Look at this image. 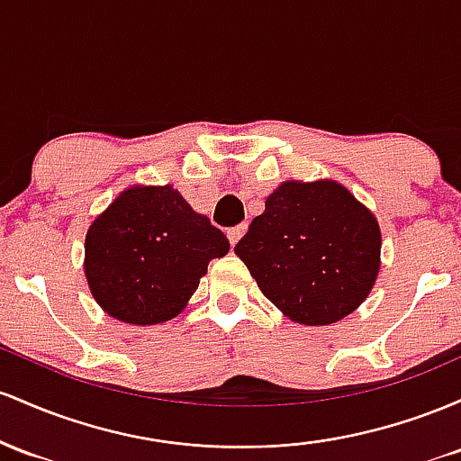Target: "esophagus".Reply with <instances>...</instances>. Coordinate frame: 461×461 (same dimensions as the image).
<instances>
[{
  "instance_id": "1",
  "label": "esophagus",
  "mask_w": 461,
  "mask_h": 461,
  "mask_svg": "<svg viewBox=\"0 0 461 461\" xmlns=\"http://www.w3.org/2000/svg\"><path fill=\"white\" fill-rule=\"evenodd\" d=\"M248 230V224H240V226H232V229H229V240H230V246H235L237 241L244 237V232Z\"/></svg>"
}]
</instances>
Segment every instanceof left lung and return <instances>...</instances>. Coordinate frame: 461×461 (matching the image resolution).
Wrapping results in <instances>:
<instances>
[{
  "instance_id": "left-lung-1",
  "label": "left lung",
  "mask_w": 461,
  "mask_h": 461,
  "mask_svg": "<svg viewBox=\"0 0 461 461\" xmlns=\"http://www.w3.org/2000/svg\"><path fill=\"white\" fill-rule=\"evenodd\" d=\"M263 296L300 324L353 313L379 274L375 215L342 185L283 183L235 246Z\"/></svg>"
}]
</instances>
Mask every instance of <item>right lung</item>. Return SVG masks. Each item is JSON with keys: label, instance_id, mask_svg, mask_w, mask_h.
Masks as SVG:
<instances>
[{"label": "right lung", "instance_id": "add662e5", "mask_svg": "<svg viewBox=\"0 0 461 461\" xmlns=\"http://www.w3.org/2000/svg\"><path fill=\"white\" fill-rule=\"evenodd\" d=\"M229 240L178 191L126 189L86 232V281L108 315L158 324L183 312Z\"/></svg>", "mask_w": 461, "mask_h": 461}]
</instances>
